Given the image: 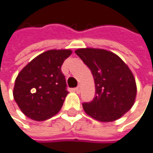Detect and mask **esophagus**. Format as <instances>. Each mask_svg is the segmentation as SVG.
I'll return each mask as SVG.
<instances>
[{
	"instance_id": "1",
	"label": "esophagus",
	"mask_w": 153,
	"mask_h": 153,
	"mask_svg": "<svg viewBox=\"0 0 153 153\" xmlns=\"http://www.w3.org/2000/svg\"><path fill=\"white\" fill-rule=\"evenodd\" d=\"M74 91L76 93H79V91H80V85H78L76 88H74Z\"/></svg>"
}]
</instances>
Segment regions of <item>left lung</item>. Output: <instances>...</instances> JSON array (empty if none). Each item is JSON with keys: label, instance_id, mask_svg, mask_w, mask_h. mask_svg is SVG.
I'll return each mask as SVG.
<instances>
[{"label": "left lung", "instance_id": "1", "mask_svg": "<svg viewBox=\"0 0 153 153\" xmlns=\"http://www.w3.org/2000/svg\"><path fill=\"white\" fill-rule=\"evenodd\" d=\"M75 53L94 79V99L83 103L86 114L98 121L119 120L133 105L137 94L134 76L117 54L99 48H79Z\"/></svg>", "mask_w": 153, "mask_h": 153}]
</instances>
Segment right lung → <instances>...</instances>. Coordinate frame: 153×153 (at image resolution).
<instances>
[{
    "mask_svg": "<svg viewBox=\"0 0 153 153\" xmlns=\"http://www.w3.org/2000/svg\"><path fill=\"white\" fill-rule=\"evenodd\" d=\"M71 53L69 49L46 51L19 73L13 95L27 117L43 121L60 110L68 94L61 66Z\"/></svg>",
    "mask_w": 153,
    "mask_h": 153,
    "instance_id": "1",
    "label": "right lung"
}]
</instances>
